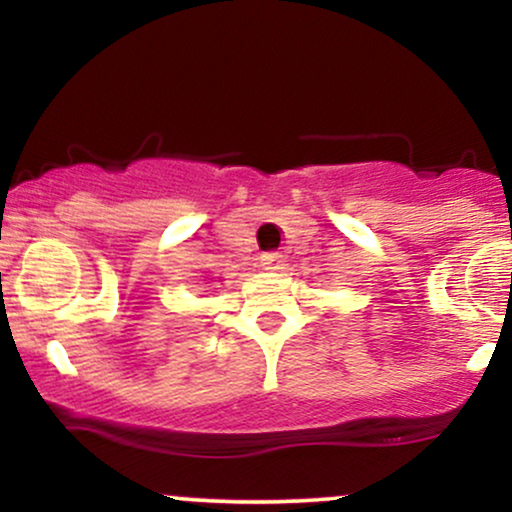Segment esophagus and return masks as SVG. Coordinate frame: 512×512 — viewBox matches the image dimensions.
<instances>
[{"mask_svg": "<svg viewBox=\"0 0 512 512\" xmlns=\"http://www.w3.org/2000/svg\"><path fill=\"white\" fill-rule=\"evenodd\" d=\"M284 265V256L277 251H265L261 256V268L263 270H279Z\"/></svg>", "mask_w": 512, "mask_h": 512, "instance_id": "1", "label": "esophagus"}]
</instances>
